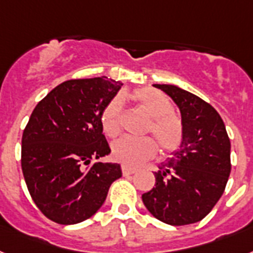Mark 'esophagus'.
I'll use <instances>...</instances> for the list:
<instances>
[{
  "label": "esophagus",
  "instance_id": "34e87169",
  "mask_svg": "<svg viewBox=\"0 0 253 253\" xmlns=\"http://www.w3.org/2000/svg\"><path fill=\"white\" fill-rule=\"evenodd\" d=\"M122 172L124 176H130L133 173H135V169L134 168H130V167H126V166H123L122 167Z\"/></svg>",
  "mask_w": 253,
  "mask_h": 253
}]
</instances>
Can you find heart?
Returning a JSON list of instances; mask_svg holds the SVG:
<instances>
[{"instance_id":"1","label":"heart","mask_w":253,"mask_h":253,"mask_svg":"<svg viewBox=\"0 0 253 253\" xmlns=\"http://www.w3.org/2000/svg\"><path fill=\"white\" fill-rule=\"evenodd\" d=\"M133 99L142 111L149 115L147 133L154 135L163 154H172L182 145L185 138V125L181 116L173 111L172 102L162 91L152 87L135 90ZM123 98L116 95L108 102L101 112V126L104 134L116 137L122 130ZM158 151L155 141L150 137L133 138L122 137L112 143L111 155L116 162L126 167H137L141 163L154 158Z\"/></svg>"}]
</instances>
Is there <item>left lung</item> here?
<instances>
[{"label": "left lung", "mask_w": 253, "mask_h": 253, "mask_svg": "<svg viewBox=\"0 0 253 253\" xmlns=\"http://www.w3.org/2000/svg\"><path fill=\"white\" fill-rule=\"evenodd\" d=\"M179 107L182 145L155 173V186L142 195L150 213L173 226L203 220L224 194L230 176V139L210 103L174 85L155 84Z\"/></svg>", "instance_id": "8db88e82"}]
</instances>
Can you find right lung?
<instances>
[{
	"label": "right lung",
	"instance_id": "1",
	"mask_svg": "<svg viewBox=\"0 0 253 253\" xmlns=\"http://www.w3.org/2000/svg\"><path fill=\"white\" fill-rule=\"evenodd\" d=\"M107 77L59 84L37 103L22 137V170L43 216L74 225L93 216L107 197L119 164L93 163L111 150L101 112L122 87Z\"/></svg>",
	"mask_w": 253,
	"mask_h": 253
}]
</instances>
